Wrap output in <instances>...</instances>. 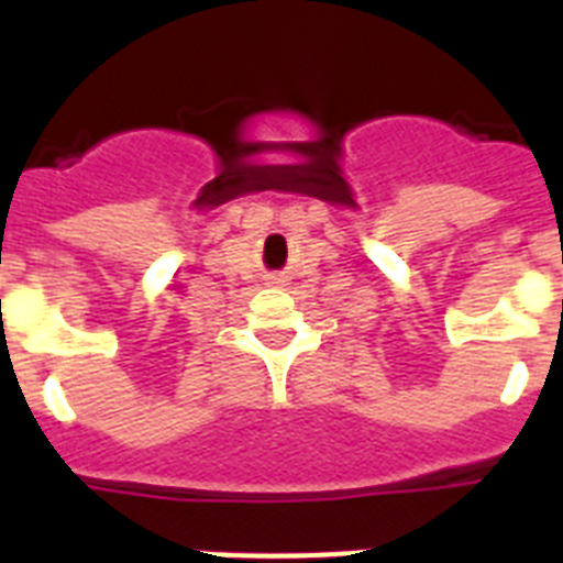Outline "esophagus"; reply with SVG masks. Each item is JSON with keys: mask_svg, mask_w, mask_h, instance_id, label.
Masks as SVG:
<instances>
[{"mask_svg": "<svg viewBox=\"0 0 563 563\" xmlns=\"http://www.w3.org/2000/svg\"><path fill=\"white\" fill-rule=\"evenodd\" d=\"M265 282L271 287H285L287 285V276H285V273H267Z\"/></svg>", "mask_w": 563, "mask_h": 563, "instance_id": "esophagus-1", "label": "esophagus"}]
</instances>
